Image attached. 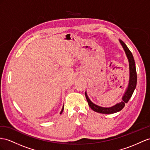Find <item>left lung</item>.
I'll use <instances>...</instances> for the list:
<instances>
[{
	"instance_id": "left-lung-1",
	"label": "left lung",
	"mask_w": 150,
	"mask_h": 150,
	"mask_svg": "<svg viewBox=\"0 0 150 150\" xmlns=\"http://www.w3.org/2000/svg\"><path fill=\"white\" fill-rule=\"evenodd\" d=\"M120 44L122 45L123 49H124L125 53L129 61V81L128 83V86L125 91V93L122 98V101L115 105L111 107H102L94 104L91 101L89 98L88 97L87 92L86 91L85 95L88 102V104L90 106V108L96 112L100 113L103 114H112L120 112L125 106V103H127L130 98H131L132 95L134 93V90L136 89L137 84V74L136 70V64L134 61V57L132 56V52L130 51V50L127 47V46L123 42L122 40L119 39Z\"/></svg>"
}]
</instances>
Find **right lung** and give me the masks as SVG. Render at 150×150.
<instances>
[{
    "instance_id": "obj_1",
    "label": "right lung",
    "mask_w": 150,
    "mask_h": 150,
    "mask_svg": "<svg viewBox=\"0 0 150 150\" xmlns=\"http://www.w3.org/2000/svg\"><path fill=\"white\" fill-rule=\"evenodd\" d=\"M63 110H64V105L63 106V108H62V110H61V112H60V114L62 113L63 112Z\"/></svg>"
}]
</instances>
